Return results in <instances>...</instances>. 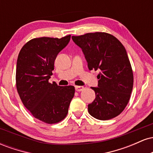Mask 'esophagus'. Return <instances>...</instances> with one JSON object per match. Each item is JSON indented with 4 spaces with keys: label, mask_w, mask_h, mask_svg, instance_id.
<instances>
[{
    "label": "esophagus",
    "mask_w": 153,
    "mask_h": 153,
    "mask_svg": "<svg viewBox=\"0 0 153 153\" xmlns=\"http://www.w3.org/2000/svg\"><path fill=\"white\" fill-rule=\"evenodd\" d=\"M84 90V87L82 86H75V91H82Z\"/></svg>",
    "instance_id": "esophagus-1"
}]
</instances>
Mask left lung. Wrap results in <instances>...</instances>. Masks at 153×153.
<instances>
[{
    "label": "left lung",
    "instance_id": "1",
    "mask_svg": "<svg viewBox=\"0 0 153 153\" xmlns=\"http://www.w3.org/2000/svg\"><path fill=\"white\" fill-rule=\"evenodd\" d=\"M82 49L88 69L99 71L98 87H91L96 99L88 110L94 118L108 120L120 114L127 106L133 88V72L127 51L113 35L88 33L72 36Z\"/></svg>",
    "mask_w": 153,
    "mask_h": 153
}]
</instances>
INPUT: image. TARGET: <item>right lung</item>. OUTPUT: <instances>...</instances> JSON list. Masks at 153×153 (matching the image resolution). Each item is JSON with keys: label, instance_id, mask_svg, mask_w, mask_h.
<instances>
[{"label": "right lung", "instance_id": "add662e5", "mask_svg": "<svg viewBox=\"0 0 153 153\" xmlns=\"http://www.w3.org/2000/svg\"><path fill=\"white\" fill-rule=\"evenodd\" d=\"M70 39L71 35L32 39L23 46L17 59L16 82L20 99L35 118L47 124L65 118L75 94L73 85L49 82L57 55Z\"/></svg>", "mask_w": 153, "mask_h": 153}]
</instances>
